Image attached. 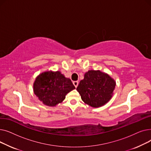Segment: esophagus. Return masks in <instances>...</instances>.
Segmentation results:
<instances>
[{
    "label": "esophagus",
    "mask_w": 151,
    "mask_h": 151,
    "mask_svg": "<svg viewBox=\"0 0 151 151\" xmlns=\"http://www.w3.org/2000/svg\"><path fill=\"white\" fill-rule=\"evenodd\" d=\"M73 84H74V86H75V88H77V86H78V81H73Z\"/></svg>",
    "instance_id": "obj_1"
}]
</instances>
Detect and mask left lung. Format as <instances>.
I'll return each mask as SVG.
<instances>
[{"label":"left lung","mask_w":151,"mask_h":151,"mask_svg":"<svg viewBox=\"0 0 151 151\" xmlns=\"http://www.w3.org/2000/svg\"><path fill=\"white\" fill-rule=\"evenodd\" d=\"M116 84L115 80L108 73L99 70H91L85 73L76 90L86 104L99 108L112 98Z\"/></svg>","instance_id":"obj_1"}]
</instances>
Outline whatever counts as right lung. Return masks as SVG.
Instances as JSON below:
<instances>
[{"label":"right lung","mask_w":151,"mask_h":151,"mask_svg":"<svg viewBox=\"0 0 151 151\" xmlns=\"http://www.w3.org/2000/svg\"><path fill=\"white\" fill-rule=\"evenodd\" d=\"M35 96L46 106H55L65 99L66 95L75 89L70 79L60 71H45L35 78L34 84Z\"/></svg>","instance_id":"right-lung-1"}]
</instances>
